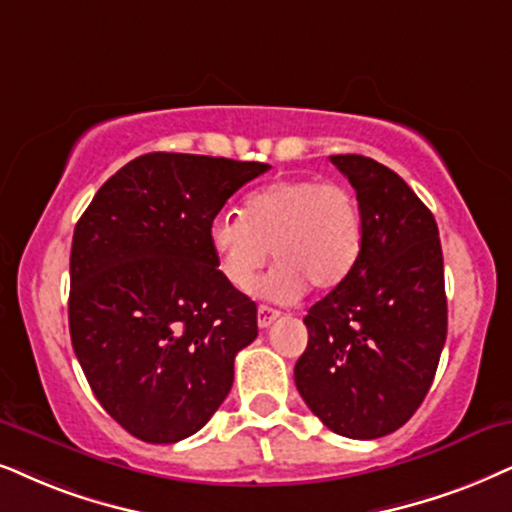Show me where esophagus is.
Returning <instances> with one entry per match:
<instances>
[{"label":"esophagus","instance_id":"34e87169","mask_svg":"<svg viewBox=\"0 0 512 512\" xmlns=\"http://www.w3.org/2000/svg\"><path fill=\"white\" fill-rule=\"evenodd\" d=\"M278 316H281L278 309H271V307H267V304H260V307H257V326L269 328L271 323L278 319Z\"/></svg>","mask_w":512,"mask_h":512}]
</instances>
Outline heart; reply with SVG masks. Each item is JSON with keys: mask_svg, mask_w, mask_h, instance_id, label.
<instances>
[{"mask_svg": "<svg viewBox=\"0 0 512 512\" xmlns=\"http://www.w3.org/2000/svg\"><path fill=\"white\" fill-rule=\"evenodd\" d=\"M208 243L226 286L248 293L269 262L262 293L288 302L307 286L333 290L357 267L364 248V215L357 196L335 181L286 179L264 186L241 212H217Z\"/></svg>", "mask_w": 512, "mask_h": 512, "instance_id": "1", "label": "heart"}]
</instances>
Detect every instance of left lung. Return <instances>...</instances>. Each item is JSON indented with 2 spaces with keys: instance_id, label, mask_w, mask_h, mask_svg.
<instances>
[{
  "instance_id": "8db88e82",
  "label": "left lung",
  "mask_w": 512,
  "mask_h": 512,
  "mask_svg": "<svg viewBox=\"0 0 512 512\" xmlns=\"http://www.w3.org/2000/svg\"><path fill=\"white\" fill-rule=\"evenodd\" d=\"M357 191L364 248L357 267L304 316L295 385L314 416L349 439H378L409 420L435 378L446 340L437 222L390 167L331 155Z\"/></svg>"
}]
</instances>
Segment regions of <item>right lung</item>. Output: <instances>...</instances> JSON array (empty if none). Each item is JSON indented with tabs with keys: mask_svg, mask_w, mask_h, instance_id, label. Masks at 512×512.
<instances>
[{
	"mask_svg": "<svg viewBox=\"0 0 512 512\" xmlns=\"http://www.w3.org/2000/svg\"><path fill=\"white\" fill-rule=\"evenodd\" d=\"M264 163L146 153L113 174L75 226L68 323L108 416L148 444L212 418L234 359L257 338V307L226 286L210 219Z\"/></svg>",
	"mask_w": 512,
	"mask_h": 512,
	"instance_id": "1",
	"label": "right lung"
}]
</instances>
